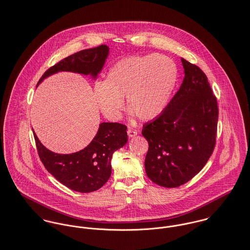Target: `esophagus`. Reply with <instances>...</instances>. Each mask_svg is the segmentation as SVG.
I'll return each instance as SVG.
<instances>
[{
	"mask_svg": "<svg viewBox=\"0 0 250 250\" xmlns=\"http://www.w3.org/2000/svg\"><path fill=\"white\" fill-rule=\"evenodd\" d=\"M137 133H138V131L135 130V129H132V128H128L127 129V135L129 137H134V136L137 135Z\"/></svg>",
	"mask_w": 250,
	"mask_h": 250,
	"instance_id": "34e87169",
	"label": "esophagus"
}]
</instances>
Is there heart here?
<instances>
[{
    "label": "heart",
    "instance_id": "1",
    "mask_svg": "<svg viewBox=\"0 0 250 250\" xmlns=\"http://www.w3.org/2000/svg\"><path fill=\"white\" fill-rule=\"evenodd\" d=\"M177 80V68L164 55L129 56L116 62L94 95L102 114L118 121L126 97L127 107L141 121L156 118L165 108Z\"/></svg>",
    "mask_w": 250,
    "mask_h": 250
}]
</instances>
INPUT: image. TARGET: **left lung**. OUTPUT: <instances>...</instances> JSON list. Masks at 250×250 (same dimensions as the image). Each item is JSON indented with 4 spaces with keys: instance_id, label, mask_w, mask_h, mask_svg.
<instances>
[{
    "instance_id": "left-lung-1",
    "label": "left lung",
    "mask_w": 250,
    "mask_h": 250,
    "mask_svg": "<svg viewBox=\"0 0 250 250\" xmlns=\"http://www.w3.org/2000/svg\"><path fill=\"white\" fill-rule=\"evenodd\" d=\"M185 78L180 90L142 135L149 144L145 169L164 188H178L196 176L216 143L218 106L208 77L198 65L182 58Z\"/></svg>"
}]
</instances>
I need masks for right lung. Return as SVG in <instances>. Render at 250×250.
Here are the masks:
<instances>
[{"mask_svg": "<svg viewBox=\"0 0 250 250\" xmlns=\"http://www.w3.org/2000/svg\"><path fill=\"white\" fill-rule=\"evenodd\" d=\"M108 53L109 47L103 44L76 52L48 68L38 85L44 78L62 70L96 77L102 69ZM126 128L125 125L120 123H102L90 145L70 154L52 152L40 142L36 134L34 136L39 156L51 175L71 190L89 193L100 189L109 180L112 155L127 142Z\"/></svg>", "mask_w": 250, "mask_h": 250, "instance_id": "right-lung-1", "label": "right lung"}]
</instances>
